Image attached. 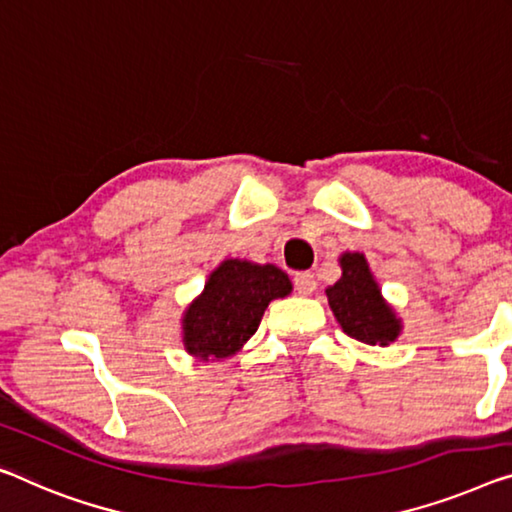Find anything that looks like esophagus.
Returning <instances> with one entry per match:
<instances>
[{"instance_id":"esophagus-1","label":"esophagus","mask_w":512,"mask_h":512,"mask_svg":"<svg viewBox=\"0 0 512 512\" xmlns=\"http://www.w3.org/2000/svg\"><path fill=\"white\" fill-rule=\"evenodd\" d=\"M294 285H296V292L301 296H310L317 289V280L310 271H301L294 276Z\"/></svg>"}]
</instances>
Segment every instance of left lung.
<instances>
[{"mask_svg": "<svg viewBox=\"0 0 512 512\" xmlns=\"http://www.w3.org/2000/svg\"><path fill=\"white\" fill-rule=\"evenodd\" d=\"M338 262L342 276L326 287V299L342 331L365 345H391L402 333V319L381 294L368 259L363 253L347 250Z\"/></svg>", "mask_w": 512, "mask_h": 512, "instance_id": "8db88e82", "label": "left lung"}]
</instances>
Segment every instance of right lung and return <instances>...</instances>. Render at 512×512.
I'll use <instances>...</instances> for the list:
<instances>
[{
	"label": "right lung",
	"instance_id": "obj_1",
	"mask_svg": "<svg viewBox=\"0 0 512 512\" xmlns=\"http://www.w3.org/2000/svg\"><path fill=\"white\" fill-rule=\"evenodd\" d=\"M287 294H292V280L276 264L225 259L183 310V349L200 361L232 358L253 338L269 303Z\"/></svg>",
	"mask_w": 512,
	"mask_h": 512
}]
</instances>
